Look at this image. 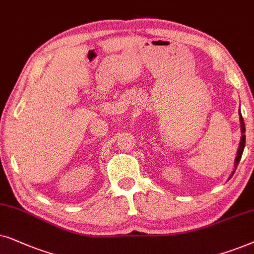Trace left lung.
Instances as JSON below:
<instances>
[{"label": "left lung", "mask_w": 254, "mask_h": 254, "mask_svg": "<svg viewBox=\"0 0 254 254\" xmlns=\"http://www.w3.org/2000/svg\"><path fill=\"white\" fill-rule=\"evenodd\" d=\"M239 121H241L242 137H241V143H239V147H238V151H237V157H236V159H235V170H236V168H237L239 161H241L242 155H243V151H244V147H245V133H244L245 132V123H244V120H243L241 110H239ZM233 174H235V171L232 172L231 175H230V178H231Z\"/></svg>", "instance_id": "8db88e82"}]
</instances>
